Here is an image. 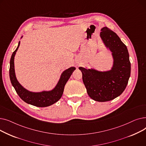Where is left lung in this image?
I'll return each mask as SVG.
<instances>
[{"label":"left lung","instance_id":"8db88e82","mask_svg":"<svg viewBox=\"0 0 146 146\" xmlns=\"http://www.w3.org/2000/svg\"><path fill=\"white\" fill-rule=\"evenodd\" d=\"M101 39L112 52L113 62L110 70L101 72L80 67L88 95L98 102H106L119 96L125 90L131 73V63L126 45L107 27L101 29Z\"/></svg>","mask_w":146,"mask_h":146}]
</instances>
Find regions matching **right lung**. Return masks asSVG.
<instances>
[{"label": "right lung", "instance_id": "right-lung-1", "mask_svg": "<svg viewBox=\"0 0 146 146\" xmlns=\"http://www.w3.org/2000/svg\"><path fill=\"white\" fill-rule=\"evenodd\" d=\"M19 45L20 41L18 43L17 49L12 54L9 68L10 80L17 94L26 103L37 107H47L55 104L62 96L66 83L70 78L76 68L74 67H71L66 69L61 73L57 85L52 90L50 91H42L40 92H30L21 85L15 75L14 58Z\"/></svg>", "mask_w": 146, "mask_h": 146}]
</instances>
